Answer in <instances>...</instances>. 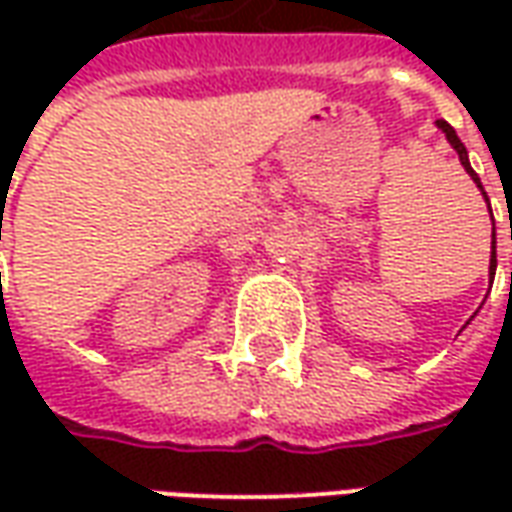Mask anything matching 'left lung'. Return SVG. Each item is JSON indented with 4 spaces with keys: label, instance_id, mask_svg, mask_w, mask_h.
<instances>
[{
    "label": "left lung",
    "instance_id": "1",
    "mask_svg": "<svg viewBox=\"0 0 512 512\" xmlns=\"http://www.w3.org/2000/svg\"><path fill=\"white\" fill-rule=\"evenodd\" d=\"M436 126H439L441 131H444V134H447V139H450V145L455 147V150H458V158H461L463 169H466V172L472 175V180H474V183H477V189L483 191V183H480V178H477V172H474L472 164H469V156H466V147H463V142H461V139H458V134H455V128H452L450 123H447V120H436ZM483 197H485V200H488V194H485V191H483ZM488 211H491V205H488ZM494 271H496V241H491V277H494Z\"/></svg>",
    "mask_w": 512,
    "mask_h": 512
}]
</instances>
